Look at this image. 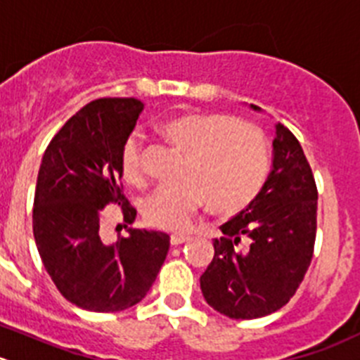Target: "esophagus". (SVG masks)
I'll list each match as a JSON object with an SVG mask.
<instances>
[{"label": "esophagus", "mask_w": 360, "mask_h": 360, "mask_svg": "<svg viewBox=\"0 0 360 360\" xmlns=\"http://www.w3.org/2000/svg\"><path fill=\"white\" fill-rule=\"evenodd\" d=\"M188 240H190V238L184 236V234H172V236H170V243H172L174 247H177V245L186 243Z\"/></svg>", "instance_id": "1"}]
</instances>
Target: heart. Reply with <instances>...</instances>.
Segmentation results:
<instances>
[{"label": "heart", "instance_id": "1", "mask_svg": "<svg viewBox=\"0 0 360 360\" xmlns=\"http://www.w3.org/2000/svg\"><path fill=\"white\" fill-rule=\"evenodd\" d=\"M160 129L188 153L186 179L160 184L143 200L149 226L179 233L207 204L221 214H234L259 197L271 167L259 127L229 113L184 112L163 120ZM142 154V136L131 133L119 158L120 176L131 186L146 183Z\"/></svg>", "mask_w": 360, "mask_h": 360}]
</instances>
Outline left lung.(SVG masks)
<instances>
[{"instance_id": "obj_1", "label": "left lung", "mask_w": 360, "mask_h": 360, "mask_svg": "<svg viewBox=\"0 0 360 360\" xmlns=\"http://www.w3.org/2000/svg\"><path fill=\"white\" fill-rule=\"evenodd\" d=\"M275 129L274 169L263 191L220 226L224 236L213 241V261L200 275L207 304L234 320L266 316L286 305L314 252L316 181L297 136L282 124Z\"/></svg>"}]
</instances>
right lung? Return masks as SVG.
Returning <instances> with one entry per match:
<instances>
[{"instance_id":"right-lung-1","label":"right lung","mask_w":360,"mask_h":360,"mask_svg":"<svg viewBox=\"0 0 360 360\" xmlns=\"http://www.w3.org/2000/svg\"><path fill=\"white\" fill-rule=\"evenodd\" d=\"M143 104L103 97L85 104L53 136L42 156L33 200V236L56 290L94 312L139 304L169 254L170 236L134 229L136 210L124 195L119 158ZM123 210L127 237L104 245L100 211Z\"/></svg>"}]
</instances>
